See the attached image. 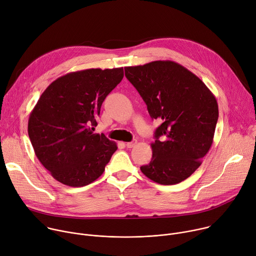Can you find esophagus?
<instances>
[{"label":"esophagus","instance_id":"esophagus-1","mask_svg":"<svg viewBox=\"0 0 256 256\" xmlns=\"http://www.w3.org/2000/svg\"><path fill=\"white\" fill-rule=\"evenodd\" d=\"M136 144V140H134L132 142H128L126 144V146L128 148H132V147H134Z\"/></svg>","mask_w":256,"mask_h":256}]
</instances>
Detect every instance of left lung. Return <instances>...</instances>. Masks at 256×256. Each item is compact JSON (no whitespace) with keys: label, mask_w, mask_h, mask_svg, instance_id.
Returning <instances> with one entry per match:
<instances>
[{"label":"left lung","mask_w":256,"mask_h":256,"mask_svg":"<svg viewBox=\"0 0 256 256\" xmlns=\"http://www.w3.org/2000/svg\"><path fill=\"white\" fill-rule=\"evenodd\" d=\"M126 79L161 124L151 144L153 156L140 171L163 186L179 184L202 164L212 144L218 103L194 72L171 60L126 66Z\"/></svg>","instance_id":"1"}]
</instances>
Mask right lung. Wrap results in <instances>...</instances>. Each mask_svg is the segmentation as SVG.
Segmentation results:
<instances>
[{
	"mask_svg": "<svg viewBox=\"0 0 256 256\" xmlns=\"http://www.w3.org/2000/svg\"><path fill=\"white\" fill-rule=\"evenodd\" d=\"M124 68H89L58 78L29 116L28 134L36 157L60 184L81 188L104 172L118 150L93 134L101 105L122 80Z\"/></svg>",
	"mask_w": 256,
	"mask_h": 256,
	"instance_id": "1",
	"label": "right lung"
}]
</instances>
